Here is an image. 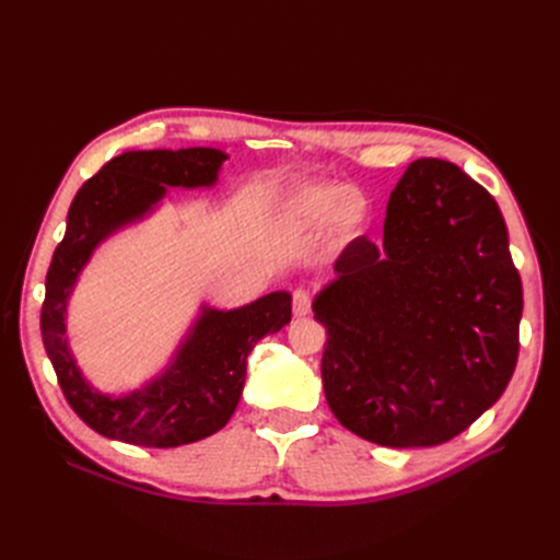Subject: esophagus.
<instances>
[{
  "label": "esophagus",
  "instance_id": "esophagus-1",
  "mask_svg": "<svg viewBox=\"0 0 560 560\" xmlns=\"http://www.w3.org/2000/svg\"><path fill=\"white\" fill-rule=\"evenodd\" d=\"M311 311H313L311 294L303 292V290L294 292V315L296 317H306V315H311Z\"/></svg>",
  "mask_w": 560,
  "mask_h": 560
}]
</instances>
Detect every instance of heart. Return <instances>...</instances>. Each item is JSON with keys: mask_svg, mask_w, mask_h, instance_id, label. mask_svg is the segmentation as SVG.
Returning <instances> with one entry per match:
<instances>
[{"mask_svg": "<svg viewBox=\"0 0 560 560\" xmlns=\"http://www.w3.org/2000/svg\"><path fill=\"white\" fill-rule=\"evenodd\" d=\"M371 200L346 184H301L280 200V224L294 233H313L327 224L338 245L358 243L371 226Z\"/></svg>", "mask_w": 560, "mask_h": 560, "instance_id": "heart-1", "label": "heart"}]
</instances>
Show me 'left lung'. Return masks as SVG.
Here are the masks:
<instances>
[{"label":"left lung","instance_id":"8db88e82","mask_svg":"<svg viewBox=\"0 0 560 560\" xmlns=\"http://www.w3.org/2000/svg\"><path fill=\"white\" fill-rule=\"evenodd\" d=\"M313 311L322 383L343 428L389 448L465 432L512 381L523 290L498 202L460 167L413 161L383 243H350Z\"/></svg>","mask_w":560,"mask_h":560}]
</instances>
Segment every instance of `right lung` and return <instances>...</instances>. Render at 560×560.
I'll return each mask as SVG.
<instances>
[{"instance_id":"add662e5","label":"right lung","mask_w":560,"mask_h":560,"mask_svg":"<svg viewBox=\"0 0 560 560\" xmlns=\"http://www.w3.org/2000/svg\"><path fill=\"white\" fill-rule=\"evenodd\" d=\"M226 159L222 149L210 147L126 151L105 163L72 200L65 238L46 276L42 338L65 399L97 434L135 446L175 448L219 432L241 401L247 354L266 334L290 325L292 294L287 292L233 311L200 306L163 374L121 397L97 393L67 343V303L95 247L154 212L171 186H214Z\"/></svg>"}]
</instances>
